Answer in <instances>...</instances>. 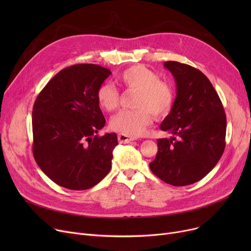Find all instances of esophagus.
Masks as SVG:
<instances>
[{
  "label": "esophagus",
  "instance_id": "esophagus-1",
  "mask_svg": "<svg viewBox=\"0 0 251 251\" xmlns=\"http://www.w3.org/2000/svg\"><path fill=\"white\" fill-rule=\"evenodd\" d=\"M118 140L120 141L121 143H129V142L134 140V137H131V136H128V135H125V134H122V133H119L118 134Z\"/></svg>",
  "mask_w": 251,
  "mask_h": 251
}]
</instances>
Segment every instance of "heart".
<instances>
[{"label":"heart","instance_id":"1","mask_svg":"<svg viewBox=\"0 0 251 251\" xmlns=\"http://www.w3.org/2000/svg\"><path fill=\"white\" fill-rule=\"evenodd\" d=\"M121 85L137 90L133 104L135 110H123L111 119V127L128 136H139L152 124V115L166 116L175 100L174 89L170 83L160 80L159 75L141 65L124 70L118 78ZM120 100L118 89L111 83H102L97 91L100 107L107 112L117 109Z\"/></svg>","mask_w":251,"mask_h":251}]
</instances>
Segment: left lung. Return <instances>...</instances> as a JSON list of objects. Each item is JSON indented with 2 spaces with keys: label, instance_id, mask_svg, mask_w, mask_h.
Wrapping results in <instances>:
<instances>
[{
  "label": "left lung",
  "instance_id": "8db88e82",
  "mask_svg": "<svg viewBox=\"0 0 251 251\" xmlns=\"http://www.w3.org/2000/svg\"><path fill=\"white\" fill-rule=\"evenodd\" d=\"M174 76L177 95L160 128L172 134L157 139L151 172L173 186H186L212 171L225 150L227 120L208 78L189 65L165 62Z\"/></svg>",
  "mask_w": 251,
  "mask_h": 251
}]
</instances>
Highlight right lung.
<instances>
[{
	"mask_svg": "<svg viewBox=\"0 0 251 251\" xmlns=\"http://www.w3.org/2000/svg\"><path fill=\"white\" fill-rule=\"evenodd\" d=\"M111 74L95 64L70 66L52 77L35 100L34 160L62 187L88 189L110 172L117 135L96 134L105 124L97 91Z\"/></svg>",
	"mask_w": 251,
	"mask_h": 251,
	"instance_id": "obj_1",
	"label": "right lung"
}]
</instances>
